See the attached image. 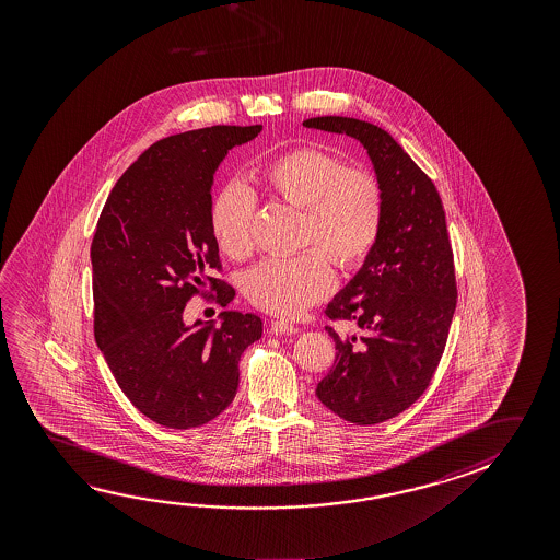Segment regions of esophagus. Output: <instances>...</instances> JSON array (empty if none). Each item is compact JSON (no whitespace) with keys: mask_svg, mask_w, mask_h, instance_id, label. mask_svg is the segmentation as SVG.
Instances as JSON below:
<instances>
[{"mask_svg":"<svg viewBox=\"0 0 560 560\" xmlns=\"http://www.w3.org/2000/svg\"><path fill=\"white\" fill-rule=\"evenodd\" d=\"M271 331L273 334H299V328L294 326V324H289V322L284 320H276L271 322Z\"/></svg>","mask_w":560,"mask_h":560,"instance_id":"34e87169","label":"esophagus"}]
</instances>
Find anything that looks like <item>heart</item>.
I'll return each instance as SVG.
<instances>
[{"mask_svg":"<svg viewBox=\"0 0 560 560\" xmlns=\"http://www.w3.org/2000/svg\"><path fill=\"white\" fill-rule=\"evenodd\" d=\"M267 191L279 201L303 209L299 244L316 246L291 257H269L244 276L249 303L279 316H299L331 289V261L351 271L375 249L385 192L371 170L346 165L320 148H294L261 170ZM256 197L248 185L230 182L212 202L211 226L219 248L244 259L254 252ZM328 255L326 258L325 256Z\"/></svg>","mask_w":560,"mask_h":560,"instance_id":"b5f03b06","label":"heart"}]
</instances>
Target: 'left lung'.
Returning a JSON list of instances; mask_svg holds the SVG:
<instances>
[{"instance_id": "obj_1", "label": "left lung", "mask_w": 560, "mask_h": 560, "mask_svg": "<svg viewBox=\"0 0 560 560\" xmlns=\"http://www.w3.org/2000/svg\"><path fill=\"white\" fill-rule=\"evenodd\" d=\"M303 125L359 140L385 192L375 249L326 308L363 336L339 338L326 326L336 361L316 396L346 422H386L425 393L450 336L457 283L445 211L433 182L386 130L349 117Z\"/></svg>"}]
</instances>
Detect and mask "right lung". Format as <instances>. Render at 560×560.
Returning <instances> with one entry per match:
<instances>
[{
	"label": "right lung",
	"mask_w": 560,
	"mask_h": 560,
	"mask_svg": "<svg viewBox=\"0 0 560 560\" xmlns=\"http://www.w3.org/2000/svg\"><path fill=\"white\" fill-rule=\"evenodd\" d=\"M261 125H217L158 140L110 189L93 234V331L120 390L152 422L191 430L214 420L238 390L240 355L261 338L256 314L226 311L221 326L185 324V304L217 277L212 182L229 150ZM202 293V294H205Z\"/></svg>",
	"instance_id": "1"
}]
</instances>
